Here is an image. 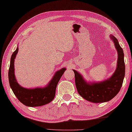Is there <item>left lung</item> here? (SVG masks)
I'll return each instance as SVG.
<instances>
[{
	"label": "left lung",
	"instance_id": "1",
	"mask_svg": "<svg viewBox=\"0 0 132 132\" xmlns=\"http://www.w3.org/2000/svg\"><path fill=\"white\" fill-rule=\"evenodd\" d=\"M110 38L114 43L118 54L116 69L111 77L102 82H88L80 73L73 70L79 94L84 99L92 103H105L113 99L120 90L125 78V64L123 50L114 35H110Z\"/></svg>",
	"mask_w": 132,
	"mask_h": 132
}]
</instances>
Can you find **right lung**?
<instances>
[{
  "mask_svg": "<svg viewBox=\"0 0 132 132\" xmlns=\"http://www.w3.org/2000/svg\"><path fill=\"white\" fill-rule=\"evenodd\" d=\"M18 50L17 47L16 50L12 54L8 72L9 85L13 92L21 103L28 107H39L50 103L54 99L57 85L66 68L61 69L55 73L48 85L44 88H23L18 83L14 73V61Z\"/></svg>",
  "mask_w": 132,
  "mask_h": 132,
  "instance_id": "obj_1",
  "label": "right lung"
}]
</instances>
